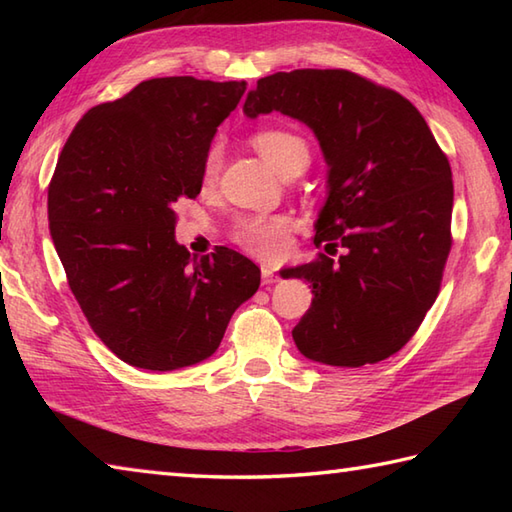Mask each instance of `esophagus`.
Instances as JSON below:
<instances>
[{
    "mask_svg": "<svg viewBox=\"0 0 512 512\" xmlns=\"http://www.w3.org/2000/svg\"><path fill=\"white\" fill-rule=\"evenodd\" d=\"M275 281H279V275L275 273L273 268H268V266H264L262 268V284H275Z\"/></svg>",
    "mask_w": 512,
    "mask_h": 512,
    "instance_id": "34e87169",
    "label": "esophagus"
}]
</instances>
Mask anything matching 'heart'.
<instances>
[{
  "label": "heart",
  "instance_id": "obj_1",
  "mask_svg": "<svg viewBox=\"0 0 512 512\" xmlns=\"http://www.w3.org/2000/svg\"><path fill=\"white\" fill-rule=\"evenodd\" d=\"M255 149L259 151L270 167L277 173L284 171L288 165L297 160L308 162V147L303 140L286 132V129H262L257 132L255 138ZM222 162V147L213 145L206 151L204 158V178L211 180L215 178L217 169H220ZM233 239L242 246L248 253L266 259V262H275L281 255L286 253L288 248V220L286 217H266V215H250L239 220L233 228Z\"/></svg>",
  "mask_w": 512,
  "mask_h": 512
}]
</instances>
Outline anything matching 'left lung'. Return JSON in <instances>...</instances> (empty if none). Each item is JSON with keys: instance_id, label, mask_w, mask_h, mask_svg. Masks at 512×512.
Returning <instances> with one entry per match:
<instances>
[{"instance_id": "1", "label": "left lung", "mask_w": 512, "mask_h": 512, "mask_svg": "<svg viewBox=\"0 0 512 512\" xmlns=\"http://www.w3.org/2000/svg\"><path fill=\"white\" fill-rule=\"evenodd\" d=\"M270 112L317 136L328 195L314 244L345 250L339 259L321 255L279 273L308 281L314 295L292 339L314 363L385 361L438 297L451 250L449 160L405 96L347 70L264 76L248 92L244 114Z\"/></svg>"}]
</instances>
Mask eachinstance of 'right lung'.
Here are the masks:
<instances>
[{"mask_svg":"<svg viewBox=\"0 0 512 512\" xmlns=\"http://www.w3.org/2000/svg\"><path fill=\"white\" fill-rule=\"evenodd\" d=\"M246 81L165 76L85 112L48 187L57 255L94 334L121 361L202 363L262 273L237 250L202 259L176 242V206L202 189L204 158Z\"/></svg>","mask_w":512,"mask_h":512,"instance_id":"right-lung-1","label":"right lung"}]
</instances>
